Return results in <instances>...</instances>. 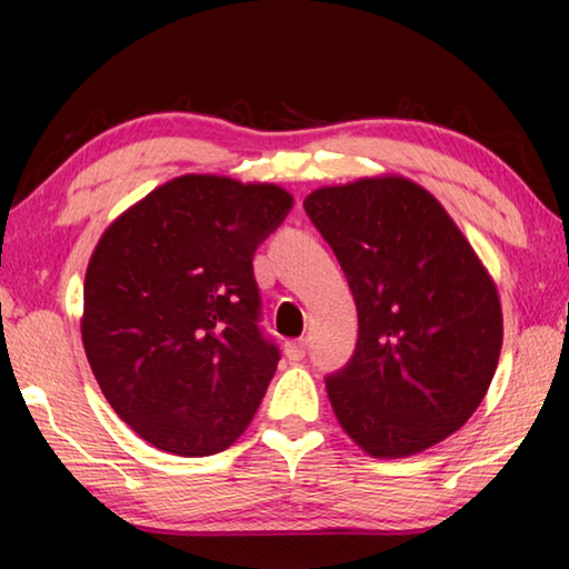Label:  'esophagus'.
Here are the masks:
<instances>
[{
    "label": "esophagus",
    "mask_w": 569,
    "mask_h": 569,
    "mask_svg": "<svg viewBox=\"0 0 569 569\" xmlns=\"http://www.w3.org/2000/svg\"><path fill=\"white\" fill-rule=\"evenodd\" d=\"M286 356L291 361H301L303 356H306V341L303 339H298V341H288L286 343Z\"/></svg>",
    "instance_id": "1"
}]
</instances>
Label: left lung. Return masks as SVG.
I'll return each mask as SVG.
<instances>
[{
	"label": "left lung",
	"instance_id": "1",
	"mask_svg": "<svg viewBox=\"0 0 569 569\" xmlns=\"http://www.w3.org/2000/svg\"><path fill=\"white\" fill-rule=\"evenodd\" d=\"M303 208L359 311L326 377L336 419L371 457H411L465 427L502 351L497 286L439 200L399 176L319 188Z\"/></svg>",
	"mask_w": 569,
	"mask_h": 569
}]
</instances>
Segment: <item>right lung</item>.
Returning a JSON list of instances; mask_svg holds the SVG:
<instances>
[{
    "label": "right lung",
    "instance_id": "obj_1",
    "mask_svg": "<svg viewBox=\"0 0 569 569\" xmlns=\"http://www.w3.org/2000/svg\"><path fill=\"white\" fill-rule=\"evenodd\" d=\"M291 208L268 182L180 176L102 233L84 276V353L152 447L210 457L253 419L281 359L261 329L253 256Z\"/></svg>",
    "mask_w": 569,
    "mask_h": 569
}]
</instances>
